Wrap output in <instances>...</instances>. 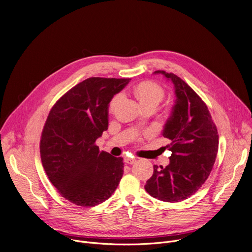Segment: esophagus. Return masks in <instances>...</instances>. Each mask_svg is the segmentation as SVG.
Masks as SVG:
<instances>
[{"label":"esophagus","instance_id":"obj_1","mask_svg":"<svg viewBox=\"0 0 252 252\" xmlns=\"http://www.w3.org/2000/svg\"><path fill=\"white\" fill-rule=\"evenodd\" d=\"M125 161L126 162V163H128V164H132V163H134L135 161H136V158H130V157H126L125 158Z\"/></svg>","mask_w":252,"mask_h":252}]
</instances>
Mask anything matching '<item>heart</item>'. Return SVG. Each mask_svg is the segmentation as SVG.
<instances>
[{
	"label": "heart",
	"mask_w": 252,
	"mask_h": 252,
	"mask_svg": "<svg viewBox=\"0 0 252 252\" xmlns=\"http://www.w3.org/2000/svg\"><path fill=\"white\" fill-rule=\"evenodd\" d=\"M132 94L137 99L141 107L152 106L156 107L164 97L163 89L157 83L151 81H143L133 86L131 90ZM121 100V94L113 96L109 103V113L114 114Z\"/></svg>",
	"instance_id": "b5f03b06"
}]
</instances>
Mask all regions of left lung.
<instances>
[{
  "instance_id": "1",
  "label": "left lung",
  "mask_w": 252,
  "mask_h": 252,
  "mask_svg": "<svg viewBox=\"0 0 252 252\" xmlns=\"http://www.w3.org/2000/svg\"><path fill=\"white\" fill-rule=\"evenodd\" d=\"M174 85L175 101L162 135L172 154L165 167L154 165V173L145 186L153 197L178 202L194 194L205 183L219 151V132L205 102L181 78L164 70Z\"/></svg>"
}]
</instances>
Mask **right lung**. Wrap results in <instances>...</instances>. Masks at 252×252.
Wrapping results in <instances>:
<instances>
[{"label": "right lung", "instance_id": "obj_1", "mask_svg": "<svg viewBox=\"0 0 252 252\" xmlns=\"http://www.w3.org/2000/svg\"><path fill=\"white\" fill-rule=\"evenodd\" d=\"M130 79L90 78L52 107L41 136L45 171L60 194L80 206L97 205L115 192L123 158L99 152L95 140L109 126V103Z\"/></svg>", "mask_w": 252, "mask_h": 252}]
</instances>
